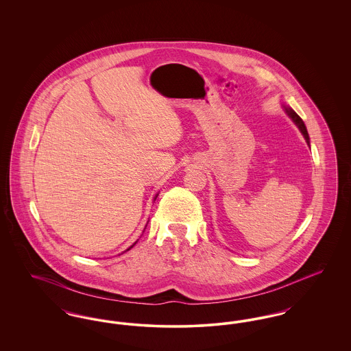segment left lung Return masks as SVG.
<instances>
[{"mask_svg": "<svg viewBox=\"0 0 351 351\" xmlns=\"http://www.w3.org/2000/svg\"><path fill=\"white\" fill-rule=\"evenodd\" d=\"M285 112L288 113V116L293 119V122L298 125V128L300 129L301 133L304 135V138H305V141H306V143L309 145V135H308V132H306V128H305V125H304V122H302V119L299 117V114L296 113V112H293L291 108H285Z\"/></svg>", "mask_w": 351, "mask_h": 351, "instance_id": "1", "label": "left lung"}]
</instances>
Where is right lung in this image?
I'll use <instances>...</instances> for the list:
<instances>
[{"instance_id": "add662e5", "label": "right lung", "mask_w": 351, "mask_h": 351, "mask_svg": "<svg viewBox=\"0 0 351 351\" xmlns=\"http://www.w3.org/2000/svg\"><path fill=\"white\" fill-rule=\"evenodd\" d=\"M135 243H136V242H135ZM135 243H134V245H135ZM134 245H133V246H134ZM133 246H130V247H129V249H128V250H130V249H132V247H133ZM128 250H126V251H128Z\"/></svg>"}]
</instances>
